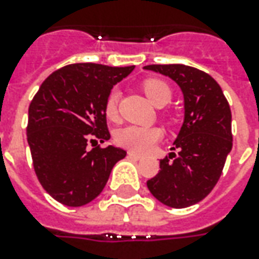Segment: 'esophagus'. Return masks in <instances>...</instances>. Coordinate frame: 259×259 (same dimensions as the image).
I'll use <instances>...</instances> for the list:
<instances>
[{
	"instance_id": "obj_1",
	"label": "esophagus",
	"mask_w": 259,
	"mask_h": 259,
	"mask_svg": "<svg viewBox=\"0 0 259 259\" xmlns=\"http://www.w3.org/2000/svg\"><path fill=\"white\" fill-rule=\"evenodd\" d=\"M127 156H129L130 158H133V160H141V158H142L141 154L134 153V152H129V153H127Z\"/></svg>"
}]
</instances>
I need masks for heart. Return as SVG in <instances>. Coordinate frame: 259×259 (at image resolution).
Wrapping results in <instances>:
<instances>
[{"instance_id":"heart-1","label":"heart","mask_w":259,"mask_h":259,"mask_svg":"<svg viewBox=\"0 0 259 259\" xmlns=\"http://www.w3.org/2000/svg\"><path fill=\"white\" fill-rule=\"evenodd\" d=\"M142 90L154 106H165L170 101L172 93L169 86L160 79H146L142 83ZM118 90H111L106 98L105 114L109 119H115L118 115ZM162 137V132L157 127H141V126H125L115 133V142L126 149L146 153L153 149Z\"/></svg>"}]
</instances>
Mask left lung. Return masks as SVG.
<instances>
[{
    "mask_svg": "<svg viewBox=\"0 0 259 259\" xmlns=\"http://www.w3.org/2000/svg\"><path fill=\"white\" fill-rule=\"evenodd\" d=\"M145 70L170 78L184 97V121L173 142L176 153L160 160L146 181L162 204L185 208L203 200L219 180L233 148L231 110L217 80L184 64H152Z\"/></svg>",
    "mask_w": 259,
    "mask_h": 259,
    "instance_id": "1",
    "label": "left lung"
}]
</instances>
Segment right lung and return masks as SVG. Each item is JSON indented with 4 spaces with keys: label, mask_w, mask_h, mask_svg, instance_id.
I'll list each match as a JSON object with an SVG mask.
<instances>
[{
    "label": "right lung",
    "mask_w": 259,
    "mask_h": 259,
    "mask_svg": "<svg viewBox=\"0 0 259 259\" xmlns=\"http://www.w3.org/2000/svg\"><path fill=\"white\" fill-rule=\"evenodd\" d=\"M134 70L95 63L70 64L42 82L28 110L26 138L36 176L55 200L80 207L103 191L113 166L126 156L109 145L105 102L114 84Z\"/></svg>",
    "instance_id": "add662e5"
}]
</instances>
